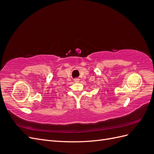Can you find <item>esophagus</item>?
Here are the masks:
<instances>
[{"instance_id":"esophagus-1","label":"esophagus","mask_w":154,"mask_h":154,"mask_svg":"<svg viewBox=\"0 0 154 154\" xmlns=\"http://www.w3.org/2000/svg\"><path fill=\"white\" fill-rule=\"evenodd\" d=\"M79 81H80V79H79V78H75V79H74V82L78 83V82H79Z\"/></svg>"}]
</instances>
